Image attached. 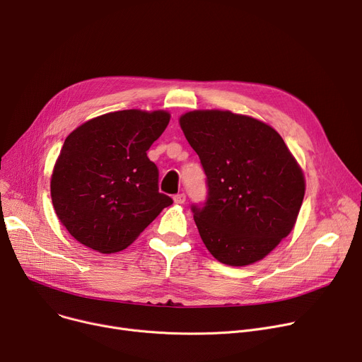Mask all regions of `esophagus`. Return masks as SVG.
I'll use <instances>...</instances> for the list:
<instances>
[{
  "label": "esophagus",
  "mask_w": 362,
  "mask_h": 362,
  "mask_svg": "<svg viewBox=\"0 0 362 362\" xmlns=\"http://www.w3.org/2000/svg\"><path fill=\"white\" fill-rule=\"evenodd\" d=\"M173 199H175L176 204H183L186 201V195L185 194H177V195L173 197Z\"/></svg>",
  "instance_id": "1"
}]
</instances>
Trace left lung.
Listing matches in <instances>:
<instances>
[{
	"label": "left lung",
	"mask_w": 362,
	"mask_h": 362,
	"mask_svg": "<svg viewBox=\"0 0 362 362\" xmlns=\"http://www.w3.org/2000/svg\"><path fill=\"white\" fill-rule=\"evenodd\" d=\"M180 128L206 175L204 204H192L209 253L246 267L291 233L304 198V175L269 125L228 110H194Z\"/></svg>",
	"instance_id": "left-lung-1"
}]
</instances>
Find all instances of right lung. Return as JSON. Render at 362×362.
<instances>
[{"label":"right lung","mask_w":362,"mask_h":362,"mask_svg":"<svg viewBox=\"0 0 362 362\" xmlns=\"http://www.w3.org/2000/svg\"><path fill=\"white\" fill-rule=\"evenodd\" d=\"M170 115L119 110L72 131L51 179L55 212L68 233L100 253L127 249L173 199L158 192L147 157Z\"/></svg>","instance_id":"1"}]
</instances>
